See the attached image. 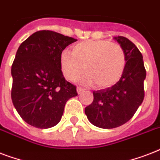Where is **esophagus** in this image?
<instances>
[{
  "label": "esophagus",
  "instance_id": "esophagus-1",
  "mask_svg": "<svg viewBox=\"0 0 160 160\" xmlns=\"http://www.w3.org/2000/svg\"><path fill=\"white\" fill-rule=\"evenodd\" d=\"M84 90H85V89H84V88L80 87V86H79V87H77V92H78V94H80V93L83 92Z\"/></svg>",
  "mask_w": 160,
  "mask_h": 160
}]
</instances>
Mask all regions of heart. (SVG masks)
I'll return each instance as SVG.
<instances>
[{
	"mask_svg": "<svg viewBox=\"0 0 160 160\" xmlns=\"http://www.w3.org/2000/svg\"><path fill=\"white\" fill-rule=\"evenodd\" d=\"M126 55L119 44L109 41H85L73 46L72 53L64 51L60 68L67 80L75 81L85 71V82H95L99 88L115 85L124 73Z\"/></svg>",
	"mask_w": 160,
	"mask_h": 160,
	"instance_id": "heart-1",
	"label": "heart"
}]
</instances>
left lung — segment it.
<instances>
[{"label": "left lung", "instance_id": "left-lung-1", "mask_svg": "<svg viewBox=\"0 0 160 160\" xmlns=\"http://www.w3.org/2000/svg\"><path fill=\"white\" fill-rule=\"evenodd\" d=\"M114 39L124 49L126 55L124 73L111 87L94 90V100L85 109L90 123L102 129H114L129 121L144 97L146 70L142 54L126 37L118 36Z\"/></svg>", "mask_w": 160, "mask_h": 160}]
</instances>
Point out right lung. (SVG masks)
Masks as SVG:
<instances>
[{"label":"right lung","mask_w":160,"mask_h":160,"mask_svg":"<svg viewBox=\"0 0 160 160\" xmlns=\"http://www.w3.org/2000/svg\"><path fill=\"white\" fill-rule=\"evenodd\" d=\"M76 41L55 31H40L19 46L11 66V100L31 126L49 129L56 125L66 101L78 95L60 68L62 51Z\"/></svg>","instance_id":"right-lung-1"}]
</instances>
